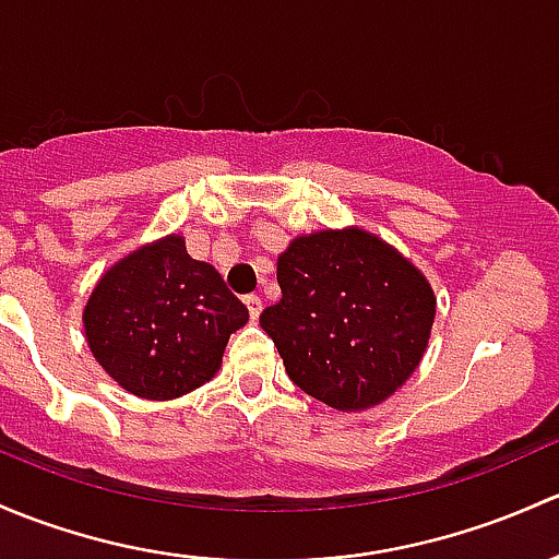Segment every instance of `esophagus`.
Returning a JSON list of instances; mask_svg holds the SVG:
<instances>
[{
	"mask_svg": "<svg viewBox=\"0 0 559 559\" xmlns=\"http://www.w3.org/2000/svg\"><path fill=\"white\" fill-rule=\"evenodd\" d=\"M245 307H247V312H250V320L261 318V309H263L261 298H258V296H247L245 298Z\"/></svg>",
	"mask_w": 559,
	"mask_h": 559,
	"instance_id": "1",
	"label": "esophagus"
}]
</instances>
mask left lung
Masks as SVG:
<instances>
[{
	"label": "left lung",
	"mask_w": 559,
	"mask_h": 559,
	"mask_svg": "<svg viewBox=\"0 0 559 559\" xmlns=\"http://www.w3.org/2000/svg\"><path fill=\"white\" fill-rule=\"evenodd\" d=\"M282 298L261 314L287 377L338 412L382 404L428 347L436 298L382 239L347 228L290 241L277 263Z\"/></svg>",
	"instance_id": "8db88e82"
}]
</instances>
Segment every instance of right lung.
Instances as JSON below:
<instances>
[{"label":"right lung","instance_id":"1","mask_svg":"<svg viewBox=\"0 0 559 559\" xmlns=\"http://www.w3.org/2000/svg\"><path fill=\"white\" fill-rule=\"evenodd\" d=\"M83 322L91 353L120 388L169 401L212 379L247 309L210 263L188 255L186 239L166 237L109 269Z\"/></svg>","mask_w":559,"mask_h":559}]
</instances>
